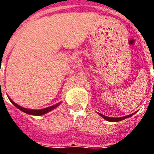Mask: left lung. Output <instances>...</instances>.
<instances>
[{
    "instance_id": "left-lung-1",
    "label": "left lung",
    "mask_w": 154,
    "mask_h": 154,
    "mask_svg": "<svg viewBox=\"0 0 154 154\" xmlns=\"http://www.w3.org/2000/svg\"><path fill=\"white\" fill-rule=\"evenodd\" d=\"M97 113H98L101 117H103L104 119L108 121V122H120V121H122V120H124V119H126V118H128V117H131V116H133L134 114H135L136 112H134V113H133V114H129V115H127V116H125V117H107V116H105V115L101 114V113H99V112H97Z\"/></svg>"
}]
</instances>
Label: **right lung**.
I'll return each mask as SVG.
<instances>
[{
  "instance_id": "obj_1",
  "label": "right lung",
  "mask_w": 154,
  "mask_h": 154,
  "mask_svg": "<svg viewBox=\"0 0 154 154\" xmlns=\"http://www.w3.org/2000/svg\"><path fill=\"white\" fill-rule=\"evenodd\" d=\"M8 99H9V101L12 102V104H13L14 106H16V107L17 108V109L21 110L22 112L27 113V114L32 115V116H42V115L45 114V113H47V112H50V111H52L53 109H56V108L57 107V106H59V105H60V103H61V102H59L57 103V104H56V105L49 106V107L45 108V109H27V108L21 107V106H20L19 105H17V104H16V103L14 102L12 99L9 98V97H8Z\"/></svg>"
}]
</instances>
